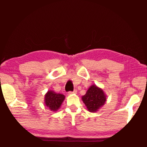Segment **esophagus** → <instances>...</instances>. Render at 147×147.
Listing matches in <instances>:
<instances>
[{"label":"esophagus","instance_id":"34e87169","mask_svg":"<svg viewBox=\"0 0 147 147\" xmlns=\"http://www.w3.org/2000/svg\"><path fill=\"white\" fill-rule=\"evenodd\" d=\"M69 94H76L77 93V90L76 89H74V90L73 91V92H71V91H70V92H69Z\"/></svg>","mask_w":147,"mask_h":147}]
</instances>
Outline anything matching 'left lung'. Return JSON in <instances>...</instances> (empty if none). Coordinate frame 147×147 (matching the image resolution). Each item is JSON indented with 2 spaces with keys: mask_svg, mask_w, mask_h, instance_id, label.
<instances>
[{
  "mask_svg": "<svg viewBox=\"0 0 147 147\" xmlns=\"http://www.w3.org/2000/svg\"><path fill=\"white\" fill-rule=\"evenodd\" d=\"M82 100L89 112L95 113L104 105L107 96L102 89L93 84L89 87L86 93L82 96Z\"/></svg>",
  "mask_w": 147,
  "mask_h": 147,
  "instance_id": "1",
  "label": "left lung"
}]
</instances>
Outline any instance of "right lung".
<instances>
[{"mask_svg": "<svg viewBox=\"0 0 147 147\" xmlns=\"http://www.w3.org/2000/svg\"><path fill=\"white\" fill-rule=\"evenodd\" d=\"M65 98V96L63 94L56 93L53 91L49 90L45 95L44 102L50 110L55 112L60 108Z\"/></svg>", "mask_w": 147, "mask_h": 147, "instance_id": "right-lung-1", "label": "right lung"}]
</instances>
